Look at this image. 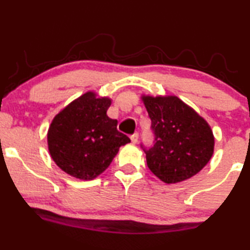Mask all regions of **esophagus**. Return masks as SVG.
Masks as SVG:
<instances>
[{
  "instance_id": "obj_1",
  "label": "esophagus",
  "mask_w": 250,
  "mask_h": 250,
  "mask_svg": "<svg viewBox=\"0 0 250 250\" xmlns=\"http://www.w3.org/2000/svg\"><path fill=\"white\" fill-rule=\"evenodd\" d=\"M130 139H131V142L133 143V145H135V143L138 142V139H139V134L135 132V133H133L132 135H131L130 137Z\"/></svg>"
}]
</instances>
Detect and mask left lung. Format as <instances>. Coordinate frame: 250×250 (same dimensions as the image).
I'll return each instance as SVG.
<instances>
[{
    "mask_svg": "<svg viewBox=\"0 0 250 250\" xmlns=\"http://www.w3.org/2000/svg\"><path fill=\"white\" fill-rule=\"evenodd\" d=\"M154 131V146L145 150L147 167L166 184L196 175L214 153L210 125L191 105L173 95H141Z\"/></svg>",
    "mask_w": 250,
    "mask_h": 250,
    "instance_id": "left-lung-1",
    "label": "left lung"
}]
</instances>
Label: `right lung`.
Listing matches in <instances>:
<instances>
[{"label":"right lung","mask_w":250,"mask_h":250,"mask_svg":"<svg viewBox=\"0 0 250 250\" xmlns=\"http://www.w3.org/2000/svg\"><path fill=\"white\" fill-rule=\"evenodd\" d=\"M111 98L84 92L62 108L47 131L49 154L67 174L91 181L107 170L121 146L130 142L107 110Z\"/></svg>","instance_id":"right-lung-1"}]
</instances>
